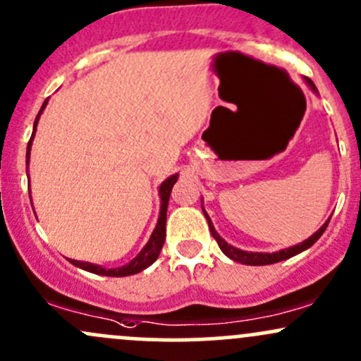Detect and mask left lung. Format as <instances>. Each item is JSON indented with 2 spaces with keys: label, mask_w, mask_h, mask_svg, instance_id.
Listing matches in <instances>:
<instances>
[{
  "label": "left lung",
  "mask_w": 361,
  "mask_h": 361,
  "mask_svg": "<svg viewBox=\"0 0 361 361\" xmlns=\"http://www.w3.org/2000/svg\"><path fill=\"white\" fill-rule=\"evenodd\" d=\"M305 80H306V84H308V86L317 92L315 84H313L310 79H305ZM203 213H204V216H207V220H208V226H210V232H212L213 239H215L216 244H219L220 250L224 251V255H226V257H228L231 259H234V262L244 263V265H272V263L282 262V259H288L290 257H294V255L301 253V251L308 250V247L312 246V244H315L317 241H319V238H320L322 234H324L325 228H327V226H329V220H331V219H329L327 222H325L324 226H322L319 231L315 232V234L310 235V238L306 239V241H303L301 244H296V246H293V247H288V250H282V251H279V253H247V251L238 250V247L231 246V244L224 241V239L220 238L219 234H216L215 227H213L210 216L207 215V212L203 210Z\"/></svg>",
  "instance_id": "obj_1"
}]
</instances>
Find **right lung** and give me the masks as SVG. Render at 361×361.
I'll return each mask as SVG.
<instances>
[{
	"label": "right lung",
	"mask_w": 361,
	"mask_h": 361,
	"mask_svg": "<svg viewBox=\"0 0 361 361\" xmlns=\"http://www.w3.org/2000/svg\"><path fill=\"white\" fill-rule=\"evenodd\" d=\"M46 103H48V99L42 103L39 114H37V117H36V122H34L32 135H30V141H29V145H27L25 164H29L30 146H32V139H34V133H36L37 120H39V115L42 114V110H44ZM176 182H177V176H172V177H169V179H166L164 184L160 185L161 210H160V216H158V224H157V227H154L153 234H151L148 244L142 247L141 253H139L137 257H135L134 259H130L127 265L118 267V269H103V267H99V265H92V263H86V262H77V259H71L72 265L79 267V269H82V270H87V272L98 274V275H106V277H126V275H134V274L141 272V270L148 269L151 263H154V259H157L158 255H160L161 247H164L165 224H166V207H169L170 192H172V188H173V184H176ZM29 195H30V191H29Z\"/></svg>",
	"instance_id": "1"
}]
</instances>
